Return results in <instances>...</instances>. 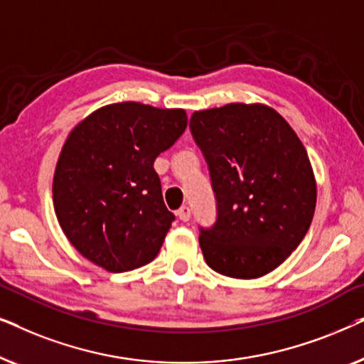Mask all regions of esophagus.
I'll list each match as a JSON object with an SVG mask.
<instances>
[{"label":"esophagus","mask_w":364,"mask_h":364,"mask_svg":"<svg viewBox=\"0 0 364 364\" xmlns=\"http://www.w3.org/2000/svg\"><path fill=\"white\" fill-rule=\"evenodd\" d=\"M177 215H178V218H181L182 222H188V220H191L192 212H191V208H188V207H181L177 210Z\"/></svg>","instance_id":"esophagus-1"}]
</instances>
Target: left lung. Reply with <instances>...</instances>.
I'll use <instances>...</instances> for the list:
<instances>
[{"label":"left lung","mask_w":364,"mask_h":364,"mask_svg":"<svg viewBox=\"0 0 364 364\" xmlns=\"http://www.w3.org/2000/svg\"><path fill=\"white\" fill-rule=\"evenodd\" d=\"M205 157L217 220L200 227L207 265L250 280L282 265L311 225L316 183L295 131L263 104H227L191 117Z\"/></svg>","instance_id":"8db88e82"}]
</instances>
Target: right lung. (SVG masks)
<instances>
[{
  "label": "right lung",
  "instance_id": "right-lung-1",
  "mask_svg": "<svg viewBox=\"0 0 364 364\" xmlns=\"http://www.w3.org/2000/svg\"><path fill=\"white\" fill-rule=\"evenodd\" d=\"M186 127L183 109L119 102L73 129L54 172L53 202L82 257L112 273L157 257L176 217L164 203L154 161Z\"/></svg>",
  "mask_w": 364,
  "mask_h": 364
}]
</instances>
